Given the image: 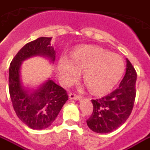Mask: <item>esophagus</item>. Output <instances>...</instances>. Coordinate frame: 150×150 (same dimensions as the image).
<instances>
[{
	"mask_svg": "<svg viewBox=\"0 0 150 150\" xmlns=\"http://www.w3.org/2000/svg\"><path fill=\"white\" fill-rule=\"evenodd\" d=\"M69 98H70V99H72V100H80L82 98H81L80 96L75 94V93H69Z\"/></svg>",
	"mask_w": 150,
	"mask_h": 150,
	"instance_id": "34e87169",
	"label": "esophagus"
}]
</instances>
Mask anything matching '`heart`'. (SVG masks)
<instances>
[{
	"mask_svg": "<svg viewBox=\"0 0 150 150\" xmlns=\"http://www.w3.org/2000/svg\"><path fill=\"white\" fill-rule=\"evenodd\" d=\"M124 69L120 56L93 45L77 48L70 60L63 57L57 64L59 78L64 85H71L83 71L84 82L96 94H105L112 90L123 76Z\"/></svg>",
	"mask_w": 150,
	"mask_h": 150,
	"instance_id": "heart-1",
	"label": "heart"
}]
</instances>
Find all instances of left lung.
<instances>
[{
    "instance_id": "obj_1",
    "label": "left lung",
    "mask_w": 150,
    "mask_h": 150,
    "mask_svg": "<svg viewBox=\"0 0 150 150\" xmlns=\"http://www.w3.org/2000/svg\"><path fill=\"white\" fill-rule=\"evenodd\" d=\"M126 73L119 87L110 94L92 100L93 111L86 120L90 130L100 134L110 133L123 125L133 109L135 100L137 74L126 59Z\"/></svg>"
}]
</instances>
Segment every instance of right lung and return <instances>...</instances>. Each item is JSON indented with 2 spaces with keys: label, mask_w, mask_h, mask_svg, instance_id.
Here are the masks:
<instances>
[{
  "label": "right lung",
  "mask_w": 150,
  "mask_h": 150,
  "mask_svg": "<svg viewBox=\"0 0 150 150\" xmlns=\"http://www.w3.org/2000/svg\"><path fill=\"white\" fill-rule=\"evenodd\" d=\"M52 38L42 37L27 43L19 50L9 67V93L19 120L34 130H42L52 124L68 99L67 91L50 79L36 88L23 83L22 64L30 57L40 56L53 64L56 51Z\"/></svg>",
  "instance_id": "right-lung-1"
}]
</instances>
